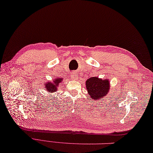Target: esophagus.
Here are the masks:
<instances>
[{
	"mask_svg": "<svg viewBox=\"0 0 153 153\" xmlns=\"http://www.w3.org/2000/svg\"><path fill=\"white\" fill-rule=\"evenodd\" d=\"M70 76H71V79L72 80H76L77 79L76 74V73H71V74H70Z\"/></svg>",
	"mask_w": 153,
	"mask_h": 153,
	"instance_id": "esophagus-1",
	"label": "esophagus"
}]
</instances>
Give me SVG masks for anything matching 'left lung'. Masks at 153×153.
Returning <instances> with one entry per match:
<instances>
[{
	"label": "left lung",
	"mask_w": 153,
	"mask_h": 153,
	"mask_svg": "<svg viewBox=\"0 0 153 153\" xmlns=\"http://www.w3.org/2000/svg\"><path fill=\"white\" fill-rule=\"evenodd\" d=\"M85 85L88 95L94 100H102L106 97L111 87L109 79H102L97 76L87 79Z\"/></svg>",
	"instance_id": "left-lung-1"
}]
</instances>
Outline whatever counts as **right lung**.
Here are the masks:
<instances>
[{"label":"right lung","mask_w":153,"mask_h":153,"mask_svg":"<svg viewBox=\"0 0 153 153\" xmlns=\"http://www.w3.org/2000/svg\"><path fill=\"white\" fill-rule=\"evenodd\" d=\"M62 78H55L53 79V80H47L44 83L43 89L48 93L47 94L52 96V94L58 91L59 86L60 84H62Z\"/></svg>","instance_id":"add662e5"}]
</instances>
